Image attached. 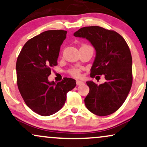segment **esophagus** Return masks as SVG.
<instances>
[{
    "instance_id": "1",
    "label": "esophagus",
    "mask_w": 147,
    "mask_h": 147,
    "mask_svg": "<svg viewBox=\"0 0 147 147\" xmlns=\"http://www.w3.org/2000/svg\"><path fill=\"white\" fill-rule=\"evenodd\" d=\"M83 83H84L83 82H82V81H80V80H77V81H76V84H77L78 86L82 84Z\"/></svg>"
}]
</instances>
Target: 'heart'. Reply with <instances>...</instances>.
I'll return each instance as SVG.
<instances>
[{
    "mask_svg": "<svg viewBox=\"0 0 147 147\" xmlns=\"http://www.w3.org/2000/svg\"><path fill=\"white\" fill-rule=\"evenodd\" d=\"M69 74H71L72 76L76 78H78L80 76V69H72L69 71Z\"/></svg>",
    "mask_w": 147,
    "mask_h": 147,
    "instance_id": "1",
    "label": "heart"
}]
</instances>
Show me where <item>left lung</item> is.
Here are the masks:
<instances>
[{
    "label": "left lung",
    "instance_id": "left-lung-1",
    "mask_svg": "<svg viewBox=\"0 0 147 147\" xmlns=\"http://www.w3.org/2000/svg\"><path fill=\"white\" fill-rule=\"evenodd\" d=\"M74 36L88 40L96 51L91 77L104 75L106 80L99 85L86 82L90 91L85 105L96 115L112 114L122 105L132 86V59L128 46L117 32L99 26L82 28Z\"/></svg>",
    "mask_w": 147,
    "mask_h": 147
}]
</instances>
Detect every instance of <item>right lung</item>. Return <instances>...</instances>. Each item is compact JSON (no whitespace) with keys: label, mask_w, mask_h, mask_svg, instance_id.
I'll use <instances>...</instances> for the list:
<instances>
[{"label":"right lung","mask_w":147,"mask_h":147,"mask_svg":"<svg viewBox=\"0 0 147 147\" xmlns=\"http://www.w3.org/2000/svg\"><path fill=\"white\" fill-rule=\"evenodd\" d=\"M67 31L48 30L25 44L16 63L20 94L30 109L42 116L57 113L64 105L67 93L76 86L75 80L65 78L58 83L49 81L51 67L57 65L61 46Z\"/></svg>","instance_id":"1"}]
</instances>
